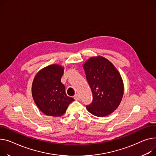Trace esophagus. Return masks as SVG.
<instances>
[{"instance_id":"1","label":"esophagus","mask_w":156,"mask_h":156,"mask_svg":"<svg viewBox=\"0 0 156 156\" xmlns=\"http://www.w3.org/2000/svg\"><path fill=\"white\" fill-rule=\"evenodd\" d=\"M74 98H75V100H79L80 98V95L78 94H76L75 95V97H74Z\"/></svg>"}]
</instances>
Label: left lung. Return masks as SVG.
Segmentation results:
<instances>
[{
	"mask_svg": "<svg viewBox=\"0 0 156 156\" xmlns=\"http://www.w3.org/2000/svg\"><path fill=\"white\" fill-rule=\"evenodd\" d=\"M83 68L93 95L87 110L97 117L110 115L119 107L123 94L119 71L108 59L101 56L89 59Z\"/></svg>",
	"mask_w": 156,
	"mask_h": 156,
	"instance_id": "left-lung-1",
	"label": "left lung"
}]
</instances>
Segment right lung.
Instances as JSON below:
<instances>
[{"instance_id": "right-lung-1", "label": "right lung", "mask_w": 156, "mask_h": 156, "mask_svg": "<svg viewBox=\"0 0 156 156\" xmlns=\"http://www.w3.org/2000/svg\"><path fill=\"white\" fill-rule=\"evenodd\" d=\"M64 69L53 65L41 69L36 75L32 85V95L36 105L46 115L59 117L75 100L66 95L61 79Z\"/></svg>"}]
</instances>
